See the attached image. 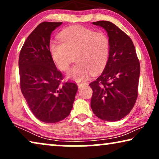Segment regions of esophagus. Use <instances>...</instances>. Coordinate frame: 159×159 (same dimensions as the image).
Here are the masks:
<instances>
[{"mask_svg": "<svg viewBox=\"0 0 159 159\" xmlns=\"http://www.w3.org/2000/svg\"><path fill=\"white\" fill-rule=\"evenodd\" d=\"M86 83L85 82H81V83H77V86L78 88H82V87H83L84 85H85Z\"/></svg>", "mask_w": 159, "mask_h": 159, "instance_id": "obj_1", "label": "esophagus"}]
</instances>
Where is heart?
I'll list each match as a JSON object with an SVG mask.
<instances>
[{
	"label": "heart",
	"mask_w": 159,
	"mask_h": 159,
	"mask_svg": "<svg viewBox=\"0 0 159 159\" xmlns=\"http://www.w3.org/2000/svg\"><path fill=\"white\" fill-rule=\"evenodd\" d=\"M59 38L61 42L50 43V55L56 67L63 71L68 70L75 56L77 63L67 73L69 79L80 82L86 79L90 72L96 74L106 66L110 41L105 33L74 26L63 30Z\"/></svg>",
	"instance_id": "1"
}]
</instances>
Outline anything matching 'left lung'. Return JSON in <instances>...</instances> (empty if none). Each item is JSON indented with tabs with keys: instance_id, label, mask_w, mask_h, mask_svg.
Returning <instances> with one entry per match:
<instances>
[{
	"instance_id": "obj_1",
	"label": "left lung",
	"mask_w": 159,
	"mask_h": 159,
	"mask_svg": "<svg viewBox=\"0 0 159 159\" xmlns=\"http://www.w3.org/2000/svg\"><path fill=\"white\" fill-rule=\"evenodd\" d=\"M107 32L109 57L101 75L89 85L93 89L91 108L102 120L115 121L127 116L138 95L140 66L131 38L110 21H98Z\"/></svg>"
}]
</instances>
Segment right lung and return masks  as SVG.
I'll list each match as a JSON object with an SVG mask.
<instances>
[{
  "label": "right lung",
  "mask_w": 159,
  "mask_h": 159,
  "mask_svg": "<svg viewBox=\"0 0 159 159\" xmlns=\"http://www.w3.org/2000/svg\"><path fill=\"white\" fill-rule=\"evenodd\" d=\"M62 22L40 23L21 48L19 69L21 93L32 114L45 123H56L70 114L77 84L61 82L63 75L50 55L51 34Z\"/></svg>",
  "instance_id": "right-lung-1"
}]
</instances>
